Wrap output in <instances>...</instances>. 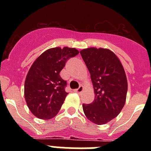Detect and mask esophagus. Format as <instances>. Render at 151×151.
<instances>
[{
    "instance_id": "34e87169",
    "label": "esophagus",
    "mask_w": 151,
    "mask_h": 151,
    "mask_svg": "<svg viewBox=\"0 0 151 151\" xmlns=\"http://www.w3.org/2000/svg\"><path fill=\"white\" fill-rule=\"evenodd\" d=\"M83 90H84V88H83V86H81V85L80 87L78 88L75 89V92H78V93H81V92H83Z\"/></svg>"
}]
</instances>
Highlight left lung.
Here are the masks:
<instances>
[{"mask_svg": "<svg viewBox=\"0 0 151 151\" xmlns=\"http://www.w3.org/2000/svg\"><path fill=\"white\" fill-rule=\"evenodd\" d=\"M91 75L95 99L83 104L90 122L104 124L115 118L124 107L128 82L125 72L117 55L106 48H89L80 52Z\"/></svg>", "mask_w": 151, "mask_h": 151, "instance_id": "left-lung-1", "label": "left lung"}]
</instances>
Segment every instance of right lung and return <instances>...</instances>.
<instances>
[{
  "instance_id": "add662e5",
  "label": "right lung",
  "mask_w": 151,
  "mask_h": 151,
  "mask_svg": "<svg viewBox=\"0 0 151 151\" xmlns=\"http://www.w3.org/2000/svg\"><path fill=\"white\" fill-rule=\"evenodd\" d=\"M79 53L76 48H53L43 52L32 64L24 85V96L32 114L50 119L59 112L66 95V81L59 73L66 61Z\"/></svg>"
}]
</instances>
